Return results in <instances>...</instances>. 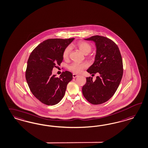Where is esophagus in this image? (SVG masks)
Wrapping results in <instances>:
<instances>
[{
  "label": "esophagus",
  "instance_id": "1",
  "mask_svg": "<svg viewBox=\"0 0 148 148\" xmlns=\"http://www.w3.org/2000/svg\"><path fill=\"white\" fill-rule=\"evenodd\" d=\"M78 77V75H77L76 74H73V78H75V77Z\"/></svg>",
  "mask_w": 148,
  "mask_h": 148
}]
</instances>
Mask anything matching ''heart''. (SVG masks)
I'll return each instance as SVG.
<instances>
[{
  "mask_svg": "<svg viewBox=\"0 0 148 148\" xmlns=\"http://www.w3.org/2000/svg\"><path fill=\"white\" fill-rule=\"evenodd\" d=\"M77 45L78 46L80 50L84 54L87 55L92 50V46L85 41H80L77 43ZM71 50V46H68L65 48L63 52V57L64 59H66L69 57L70 52ZM86 63H80L77 62H74L71 63L69 66L68 68L71 71H73L74 73H80L82 70L86 68Z\"/></svg>",
  "mask_w": 148,
  "mask_h": 148,
  "instance_id": "obj_1",
  "label": "heart"
}]
</instances>
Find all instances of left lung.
<instances>
[{"instance_id": "obj_1", "label": "left lung", "mask_w": 148, "mask_h": 148, "mask_svg": "<svg viewBox=\"0 0 148 148\" xmlns=\"http://www.w3.org/2000/svg\"><path fill=\"white\" fill-rule=\"evenodd\" d=\"M85 40L93 41L96 47L95 61L87 71L92 75L98 73L99 75L95 81L86 77L82 94L92 104H100L110 99L120 85L123 75L122 57L117 45L106 37L92 36Z\"/></svg>"}]
</instances>
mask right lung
I'll use <instances>...</instances> for the list:
<instances>
[{
    "label": "right lung",
    "mask_w": 148,
    "mask_h": 148,
    "mask_svg": "<svg viewBox=\"0 0 148 148\" xmlns=\"http://www.w3.org/2000/svg\"><path fill=\"white\" fill-rule=\"evenodd\" d=\"M74 39H47L36 46L29 57L26 80L33 95L45 104L53 106L60 102L73 79L69 71H63L58 77L52 71L61 64L64 50Z\"/></svg>",
    "instance_id": "right-lung-1"
}]
</instances>
